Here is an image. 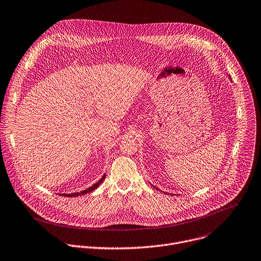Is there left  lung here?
Here are the masks:
<instances>
[{"label": "left lung", "instance_id": "8db88e82", "mask_svg": "<svg viewBox=\"0 0 261 261\" xmlns=\"http://www.w3.org/2000/svg\"><path fill=\"white\" fill-rule=\"evenodd\" d=\"M229 78H230V77H229ZM153 187H154V186H153ZM155 188H156V187H155ZM156 189H158V188H156ZM164 194H165V193H164Z\"/></svg>", "mask_w": 261, "mask_h": 261}]
</instances>
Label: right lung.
<instances>
[{
    "mask_svg": "<svg viewBox=\"0 0 261 261\" xmlns=\"http://www.w3.org/2000/svg\"><path fill=\"white\" fill-rule=\"evenodd\" d=\"M105 176H106V174H104L103 175V177L97 182V183H94L93 185H91L90 187H88V188H86L85 191H83V192H80V193H74V194H62V196H66V197H79V196H81V195H85V194H88V193H90V192H92V191H94V189H96L103 181H104V179H105Z\"/></svg>",
    "mask_w": 261,
    "mask_h": 261,
    "instance_id": "right-lung-1",
    "label": "right lung"
}]
</instances>
